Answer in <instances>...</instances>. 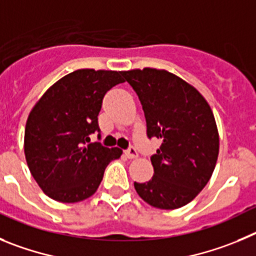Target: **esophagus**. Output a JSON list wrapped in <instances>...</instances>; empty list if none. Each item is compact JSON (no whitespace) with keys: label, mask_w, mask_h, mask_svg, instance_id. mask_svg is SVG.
Masks as SVG:
<instances>
[{"label":"esophagus","mask_w":256,"mask_h":256,"mask_svg":"<svg viewBox=\"0 0 256 256\" xmlns=\"http://www.w3.org/2000/svg\"><path fill=\"white\" fill-rule=\"evenodd\" d=\"M125 156H128V160H135V158H136V156H138L136 149L132 148V146H131V148H128V150L125 152Z\"/></svg>","instance_id":"1"}]
</instances>
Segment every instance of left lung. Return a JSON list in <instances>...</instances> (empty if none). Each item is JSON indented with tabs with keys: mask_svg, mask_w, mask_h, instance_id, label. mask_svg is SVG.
Listing matches in <instances>:
<instances>
[{
	"mask_svg": "<svg viewBox=\"0 0 256 256\" xmlns=\"http://www.w3.org/2000/svg\"><path fill=\"white\" fill-rule=\"evenodd\" d=\"M122 75L142 102L148 138L162 140L152 156L153 177L134 182L135 190L154 208H181L206 188L217 163L220 134L210 106L167 70L134 68Z\"/></svg>",
	"mask_w": 256,
	"mask_h": 256,
	"instance_id": "obj_1",
	"label": "left lung"
}]
</instances>
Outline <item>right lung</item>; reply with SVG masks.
<instances>
[{
  "instance_id": "obj_1",
  "label": "right lung",
  "mask_w": 256,
  "mask_h": 256,
  "mask_svg": "<svg viewBox=\"0 0 256 256\" xmlns=\"http://www.w3.org/2000/svg\"><path fill=\"white\" fill-rule=\"evenodd\" d=\"M122 71L80 68L54 82L32 108L24 153L32 176L47 196L61 202L88 199L100 188L106 167L122 150L88 142L100 131L104 94L124 82Z\"/></svg>"
}]
</instances>
